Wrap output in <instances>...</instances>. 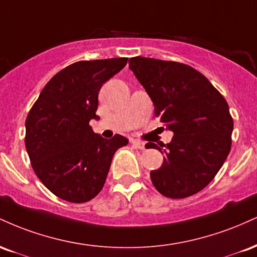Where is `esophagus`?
<instances>
[{
  "label": "esophagus",
  "instance_id": "obj_1",
  "mask_svg": "<svg viewBox=\"0 0 257 257\" xmlns=\"http://www.w3.org/2000/svg\"><path fill=\"white\" fill-rule=\"evenodd\" d=\"M131 143L133 144V146L137 147V149H140V150H144V149H145V144H144L143 141H140V140H135V139H132Z\"/></svg>",
  "mask_w": 257,
  "mask_h": 257
}]
</instances>
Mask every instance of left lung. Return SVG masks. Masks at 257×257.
Wrapping results in <instances>:
<instances>
[{"label": "left lung", "mask_w": 257, "mask_h": 257, "mask_svg": "<svg viewBox=\"0 0 257 257\" xmlns=\"http://www.w3.org/2000/svg\"><path fill=\"white\" fill-rule=\"evenodd\" d=\"M129 69L155 105L156 117L174 137L159 149L163 164L152 170V184L163 196L181 199L202 191L231 151L233 119L226 99L209 79L186 64L129 59Z\"/></svg>", "instance_id": "left-lung-1"}]
</instances>
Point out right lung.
I'll list each match as a JSON object with an SVG mask.
<instances>
[{
  "label": "right lung",
  "instance_id": "right-lung-1",
  "mask_svg": "<svg viewBox=\"0 0 257 257\" xmlns=\"http://www.w3.org/2000/svg\"><path fill=\"white\" fill-rule=\"evenodd\" d=\"M128 58L82 60L53 76L25 120V146L32 169L59 198L93 199L104 187L114 152L128 144L116 134L104 139L89 120L96 116L100 88Z\"/></svg>",
  "mask_w": 257,
  "mask_h": 257
}]
</instances>
